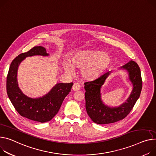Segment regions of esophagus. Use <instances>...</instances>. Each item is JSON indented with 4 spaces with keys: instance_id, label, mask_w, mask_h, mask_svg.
Wrapping results in <instances>:
<instances>
[{
    "instance_id": "34e87169",
    "label": "esophagus",
    "mask_w": 156,
    "mask_h": 156,
    "mask_svg": "<svg viewBox=\"0 0 156 156\" xmlns=\"http://www.w3.org/2000/svg\"><path fill=\"white\" fill-rule=\"evenodd\" d=\"M80 88V86L79 83H74V85L73 86V90L74 91H76V90H79Z\"/></svg>"
}]
</instances>
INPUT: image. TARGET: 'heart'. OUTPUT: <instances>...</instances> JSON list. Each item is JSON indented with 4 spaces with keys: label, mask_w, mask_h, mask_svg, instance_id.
Masks as SVG:
<instances>
[{
    "label": "heart",
    "mask_w": 156,
    "mask_h": 156,
    "mask_svg": "<svg viewBox=\"0 0 156 156\" xmlns=\"http://www.w3.org/2000/svg\"><path fill=\"white\" fill-rule=\"evenodd\" d=\"M111 63L109 54L101 51L86 49L76 52L70 56V64L65 62L63 68L68 74L73 73V69H82L81 75L86 80L99 79L108 69Z\"/></svg>",
    "instance_id": "obj_1"
}]
</instances>
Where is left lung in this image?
Returning <instances> with one entry per match:
<instances>
[{
	"label": "left lung",
	"mask_w": 156,
	"mask_h": 156,
	"mask_svg": "<svg viewBox=\"0 0 156 156\" xmlns=\"http://www.w3.org/2000/svg\"><path fill=\"white\" fill-rule=\"evenodd\" d=\"M129 72V79L133 84V90L127 102L118 107H107L101 99V89L111 71L103 74L99 79L84 83L86 108L92 121L98 124H111L124 119L130 113L139 99L142 87L140 70L138 64L130 61L122 67Z\"/></svg>",
	"instance_id": "left-lung-1"
}]
</instances>
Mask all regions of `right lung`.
Segmentation results:
<instances>
[{"mask_svg": "<svg viewBox=\"0 0 156 156\" xmlns=\"http://www.w3.org/2000/svg\"><path fill=\"white\" fill-rule=\"evenodd\" d=\"M48 55L45 49L35 46L29 51L22 53L11 62L7 76L6 89L8 97L15 109L22 117L34 121L45 122L57 114L65 98L71 90L73 83H58L45 96L32 99L23 94L18 87L17 71L19 64L26 57Z\"/></svg>", "mask_w": 156, "mask_h": 156, "instance_id": "obj_1", "label": "right lung"}]
</instances>
